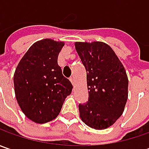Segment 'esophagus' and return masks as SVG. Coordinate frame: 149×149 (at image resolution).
I'll list each match as a JSON object with an SVG mask.
<instances>
[{"label": "esophagus", "instance_id": "1", "mask_svg": "<svg viewBox=\"0 0 149 149\" xmlns=\"http://www.w3.org/2000/svg\"><path fill=\"white\" fill-rule=\"evenodd\" d=\"M70 80L71 81L72 84H74V77L70 78Z\"/></svg>", "mask_w": 149, "mask_h": 149}]
</instances>
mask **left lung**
<instances>
[{
  "instance_id": "left-lung-1",
  "label": "left lung",
  "mask_w": 149,
  "mask_h": 149,
  "mask_svg": "<svg viewBox=\"0 0 149 149\" xmlns=\"http://www.w3.org/2000/svg\"><path fill=\"white\" fill-rule=\"evenodd\" d=\"M74 45L87 72L89 91L88 102L79 104V116L92 129H107L122 115L128 100L126 71L107 44L94 41Z\"/></svg>"
}]
</instances>
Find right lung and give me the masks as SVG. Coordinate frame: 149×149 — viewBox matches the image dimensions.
I'll list each match as a JSON object with an SVG mask.
<instances>
[{
    "mask_svg": "<svg viewBox=\"0 0 149 149\" xmlns=\"http://www.w3.org/2000/svg\"><path fill=\"white\" fill-rule=\"evenodd\" d=\"M64 42L45 39L33 44L14 74L15 94L22 112L31 120L45 123L60 113L72 84L58 65Z\"/></svg>",
    "mask_w": 149,
    "mask_h": 149,
    "instance_id": "right-lung-1",
    "label": "right lung"
}]
</instances>
